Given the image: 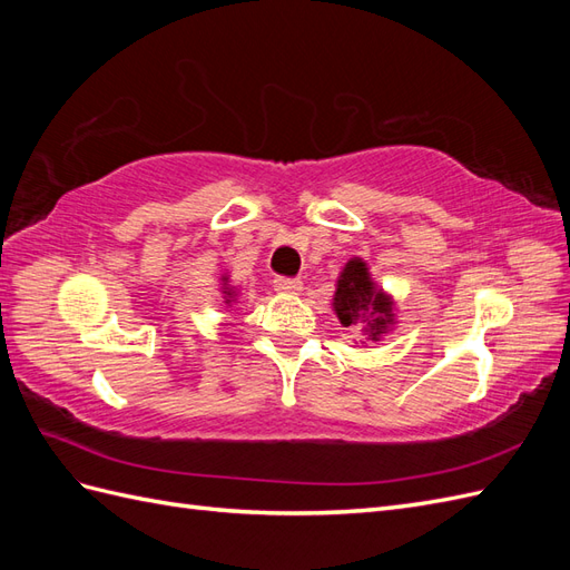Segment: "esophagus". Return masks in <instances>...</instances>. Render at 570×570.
I'll return each instance as SVG.
<instances>
[{
  "label": "esophagus",
  "instance_id": "obj_1",
  "mask_svg": "<svg viewBox=\"0 0 570 570\" xmlns=\"http://www.w3.org/2000/svg\"><path fill=\"white\" fill-rule=\"evenodd\" d=\"M273 289L278 295H299L302 292V281H292V278H275Z\"/></svg>",
  "mask_w": 570,
  "mask_h": 570
}]
</instances>
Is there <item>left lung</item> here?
Here are the masks:
<instances>
[{
    "mask_svg": "<svg viewBox=\"0 0 570 570\" xmlns=\"http://www.w3.org/2000/svg\"><path fill=\"white\" fill-rule=\"evenodd\" d=\"M333 312L342 327H358L368 342H381L396 327V304L387 289L373 281L361 256H352L337 275ZM366 340L361 344H366Z\"/></svg>",
    "mask_w": 570,
    "mask_h": 570,
    "instance_id": "obj_1",
    "label": "left lung"
}]
</instances>
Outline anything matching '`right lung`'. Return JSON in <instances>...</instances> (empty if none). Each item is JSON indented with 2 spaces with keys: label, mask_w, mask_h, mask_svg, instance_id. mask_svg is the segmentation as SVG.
I'll list each match as a JSON object with an SVG mask.
<instances>
[{
  "label": "right lung",
  "mask_w": 570,
  "mask_h": 570,
  "mask_svg": "<svg viewBox=\"0 0 570 570\" xmlns=\"http://www.w3.org/2000/svg\"><path fill=\"white\" fill-rule=\"evenodd\" d=\"M220 295H223V302H226V306H233L239 297V287L233 285L228 273L220 275Z\"/></svg>",
  "instance_id": "right-lung-1"
}]
</instances>
